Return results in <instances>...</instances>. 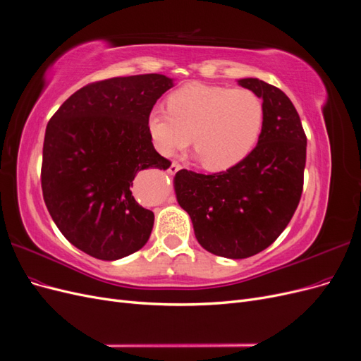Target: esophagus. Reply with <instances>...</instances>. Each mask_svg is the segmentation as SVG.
<instances>
[{
    "instance_id": "obj_1",
    "label": "esophagus",
    "mask_w": 361,
    "mask_h": 361,
    "mask_svg": "<svg viewBox=\"0 0 361 361\" xmlns=\"http://www.w3.org/2000/svg\"><path fill=\"white\" fill-rule=\"evenodd\" d=\"M178 170H180V166H179V164H176V162H171V166H170V169H169V173H170V174H174V173H176Z\"/></svg>"
}]
</instances>
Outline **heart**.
<instances>
[{
	"instance_id": "1",
	"label": "heart",
	"mask_w": 361,
	"mask_h": 361,
	"mask_svg": "<svg viewBox=\"0 0 361 361\" xmlns=\"http://www.w3.org/2000/svg\"><path fill=\"white\" fill-rule=\"evenodd\" d=\"M265 104L247 89L188 81L170 93L169 108L152 106L147 130L164 157L192 145L203 167L227 170L245 159L257 146L265 128Z\"/></svg>"
}]
</instances>
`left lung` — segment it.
Listing matches in <instances>:
<instances>
[{"mask_svg":"<svg viewBox=\"0 0 361 361\" xmlns=\"http://www.w3.org/2000/svg\"><path fill=\"white\" fill-rule=\"evenodd\" d=\"M265 104L257 146L226 171L179 170L173 179L199 244L215 256L245 259L268 248L297 211L304 180L305 138L297 108L277 87L257 78L238 80Z\"/></svg>","mask_w":361,"mask_h":361,"instance_id":"obj_1","label":"left lung"}]
</instances>
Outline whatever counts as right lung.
Returning <instances> with one entry per match:
<instances>
[{
	"label": "right lung",
	"mask_w": 361,
	"mask_h": 361,
	"mask_svg": "<svg viewBox=\"0 0 361 361\" xmlns=\"http://www.w3.org/2000/svg\"><path fill=\"white\" fill-rule=\"evenodd\" d=\"M171 87L161 73L96 81L76 90L48 122L43 200L63 236L92 257L117 260L149 241L155 215L129 188L138 171L171 166L147 130L149 110Z\"/></svg>",
	"instance_id": "1"
}]
</instances>
